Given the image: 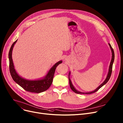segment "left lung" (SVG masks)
Returning <instances> with one entry per match:
<instances>
[{
  "label": "left lung",
  "mask_w": 123,
  "mask_h": 123,
  "mask_svg": "<svg viewBox=\"0 0 123 123\" xmlns=\"http://www.w3.org/2000/svg\"><path fill=\"white\" fill-rule=\"evenodd\" d=\"M109 46H110V49L111 50V52H112V59H111V62H110V65H109V70H108V74L107 75V77H106L105 80H104V81H103V82L99 86H98V87H97L95 90H94L93 91H92V92H79V91H78V90H77L76 89V88L74 87V86H73V85L72 84V81L71 80V79L70 78V74H71V72H69V84H70V87L71 88V89L72 90V91L76 93H78V94H91V93H93L94 92H96L99 89H100L102 86H103L104 85H105L106 83H107L108 82V81L110 79V78L111 77V73H112V66H113V62H114V57H115V55H114V50H113V49L112 48L111 44L110 43H108Z\"/></svg>",
  "instance_id": "obj_1"
}]
</instances>
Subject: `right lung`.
I'll return each mask as SVG.
<instances>
[{
	"label": "right lung",
	"instance_id": "obj_1",
	"mask_svg": "<svg viewBox=\"0 0 123 123\" xmlns=\"http://www.w3.org/2000/svg\"><path fill=\"white\" fill-rule=\"evenodd\" d=\"M17 40L18 39L16 40L12 44L10 49L9 54H8L9 60V70L13 80L25 90L29 92L38 93L46 91L50 86L52 83L54 73L56 67L58 65L62 63V61L61 60L56 63L48 71L46 75L42 78L34 80L25 79L19 75L17 72H16L15 69L12 58L13 49Z\"/></svg>",
	"mask_w": 123,
	"mask_h": 123
}]
</instances>
